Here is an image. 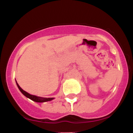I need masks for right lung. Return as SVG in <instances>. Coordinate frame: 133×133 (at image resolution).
I'll use <instances>...</instances> for the list:
<instances>
[{"label": "right lung", "instance_id": "right-lung-1", "mask_svg": "<svg viewBox=\"0 0 133 133\" xmlns=\"http://www.w3.org/2000/svg\"><path fill=\"white\" fill-rule=\"evenodd\" d=\"M16 84H17V86L18 88H19L21 92L24 94L25 97H28L30 99L34 101L35 102H37V103H44V102H47V101H50L54 99V98L53 97H49V98H46V97H39V96H36L34 95H31V94H29L28 92H27L26 91H24L21 87L19 86V85L18 84V83L16 81Z\"/></svg>", "mask_w": 133, "mask_h": 133}]
</instances>
